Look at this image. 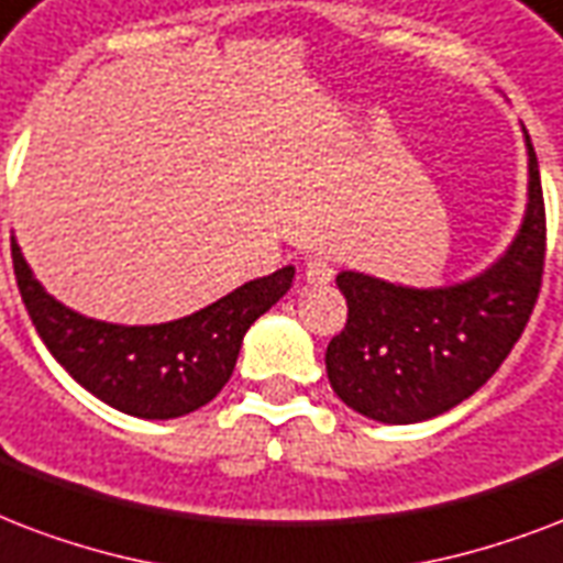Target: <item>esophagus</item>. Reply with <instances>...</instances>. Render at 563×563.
Instances as JSON below:
<instances>
[{
  "mask_svg": "<svg viewBox=\"0 0 563 563\" xmlns=\"http://www.w3.org/2000/svg\"><path fill=\"white\" fill-rule=\"evenodd\" d=\"M305 278H308V285H329L334 278V267L325 258H308L305 261Z\"/></svg>",
  "mask_w": 563,
  "mask_h": 563,
  "instance_id": "obj_1",
  "label": "esophagus"
}]
</instances>
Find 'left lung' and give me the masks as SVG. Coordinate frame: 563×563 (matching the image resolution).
<instances>
[{"instance_id":"1","label":"left lung","mask_w":563,"mask_h":563,"mask_svg":"<svg viewBox=\"0 0 563 563\" xmlns=\"http://www.w3.org/2000/svg\"><path fill=\"white\" fill-rule=\"evenodd\" d=\"M526 152L529 202L520 232L478 276L408 287L355 269L338 273L350 317L325 350V373L352 411L390 426L431 420L476 394L520 341L538 302L547 252V211L529 134Z\"/></svg>"}]
</instances>
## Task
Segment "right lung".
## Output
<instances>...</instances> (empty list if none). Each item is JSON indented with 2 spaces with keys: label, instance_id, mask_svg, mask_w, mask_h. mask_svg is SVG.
<instances>
[{
  "label": "right lung",
  "instance_id": "1",
  "mask_svg": "<svg viewBox=\"0 0 563 563\" xmlns=\"http://www.w3.org/2000/svg\"><path fill=\"white\" fill-rule=\"evenodd\" d=\"M11 258L25 311L55 361L96 399L141 420H173L211 402L232 378L243 334L296 276L294 267H282L181 320L117 325L46 294L14 238Z\"/></svg>",
  "mask_w": 563,
  "mask_h": 563
}]
</instances>
